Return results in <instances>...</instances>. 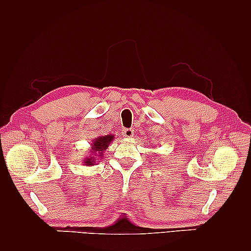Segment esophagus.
Here are the masks:
<instances>
[{"label":"esophagus","instance_id":"esophagus-1","mask_svg":"<svg viewBox=\"0 0 251 251\" xmlns=\"http://www.w3.org/2000/svg\"><path fill=\"white\" fill-rule=\"evenodd\" d=\"M123 135H124V137H126V138H131V137H133L134 131L132 130V128H124Z\"/></svg>","mask_w":251,"mask_h":251}]
</instances>
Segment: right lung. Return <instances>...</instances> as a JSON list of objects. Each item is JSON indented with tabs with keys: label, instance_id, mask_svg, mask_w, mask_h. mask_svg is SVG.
<instances>
[{
	"label": "right lung",
	"instance_id": "1",
	"mask_svg": "<svg viewBox=\"0 0 251 251\" xmlns=\"http://www.w3.org/2000/svg\"><path fill=\"white\" fill-rule=\"evenodd\" d=\"M114 136L115 135H104L100 136V137L94 138L92 141V144L90 146V155L87 156L82 160L83 165L86 166H92L95 165L98 161L103 159V155L105 150L111 144V142L114 140Z\"/></svg>",
	"mask_w": 251,
	"mask_h": 251
}]
</instances>
